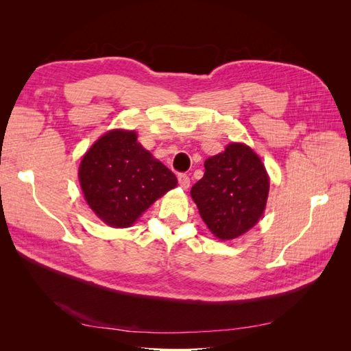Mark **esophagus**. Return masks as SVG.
I'll return each instance as SVG.
<instances>
[{
  "mask_svg": "<svg viewBox=\"0 0 351 351\" xmlns=\"http://www.w3.org/2000/svg\"><path fill=\"white\" fill-rule=\"evenodd\" d=\"M178 184L183 189L190 187V177L187 174H178Z\"/></svg>",
  "mask_w": 351,
  "mask_h": 351,
  "instance_id": "esophagus-1",
  "label": "esophagus"
}]
</instances>
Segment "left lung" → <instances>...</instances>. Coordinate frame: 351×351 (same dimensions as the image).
Segmentation results:
<instances>
[{
    "mask_svg": "<svg viewBox=\"0 0 351 351\" xmlns=\"http://www.w3.org/2000/svg\"><path fill=\"white\" fill-rule=\"evenodd\" d=\"M269 177L249 146L230 143L205 161V174L190 190L199 214L219 240L236 239L262 217Z\"/></svg>",
    "mask_w": 351,
    "mask_h": 351,
    "instance_id": "1",
    "label": "left lung"
}]
</instances>
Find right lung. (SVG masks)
Returning <instances> with one entry per match:
<instances>
[{
	"mask_svg": "<svg viewBox=\"0 0 351 351\" xmlns=\"http://www.w3.org/2000/svg\"><path fill=\"white\" fill-rule=\"evenodd\" d=\"M82 192L105 224H134L154 202L177 186L173 171L137 142V134L111 130L95 142L79 167Z\"/></svg>",
	"mask_w": 351,
	"mask_h": 351,
	"instance_id": "obj_1",
	"label": "right lung"
}]
</instances>
